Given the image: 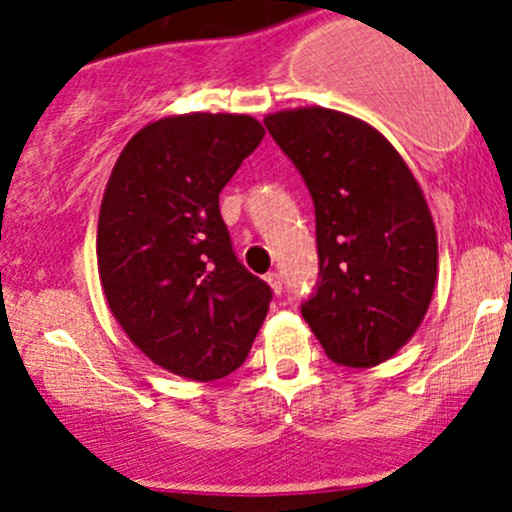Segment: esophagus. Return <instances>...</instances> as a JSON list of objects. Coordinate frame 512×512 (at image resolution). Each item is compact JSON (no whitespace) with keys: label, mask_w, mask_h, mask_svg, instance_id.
Returning <instances> with one entry per match:
<instances>
[{"label":"esophagus","mask_w":512,"mask_h":512,"mask_svg":"<svg viewBox=\"0 0 512 512\" xmlns=\"http://www.w3.org/2000/svg\"><path fill=\"white\" fill-rule=\"evenodd\" d=\"M265 280H267V285L272 287V292H275V294H282V277L277 275V272H270V275H267Z\"/></svg>","instance_id":"esophagus-1"}]
</instances>
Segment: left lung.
<instances>
[{"instance_id":"left-lung-1","label":"left lung","mask_w":512,"mask_h":512,"mask_svg":"<svg viewBox=\"0 0 512 512\" xmlns=\"http://www.w3.org/2000/svg\"><path fill=\"white\" fill-rule=\"evenodd\" d=\"M265 126L314 203L319 280L302 317L337 364H381L414 337L436 287L426 198L396 148L359 118L312 106L272 113Z\"/></svg>"}]
</instances>
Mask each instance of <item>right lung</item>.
<instances>
[{
	"instance_id": "1",
	"label": "right lung",
	"mask_w": 512,
	"mask_h": 512,
	"mask_svg": "<svg viewBox=\"0 0 512 512\" xmlns=\"http://www.w3.org/2000/svg\"><path fill=\"white\" fill-rule=\"evenodd\" d=\"M262 136L252 116L160 118L126 143L103 193L108 307L153 364L185 379L235 371L270 309V285L237 260L220 215V190Z\"/></svg>"
}]
</instances>
